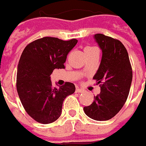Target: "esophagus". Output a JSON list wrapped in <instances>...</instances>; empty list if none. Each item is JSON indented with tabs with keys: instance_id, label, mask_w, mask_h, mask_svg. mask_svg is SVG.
<instances>
[{
	"instance_id": "obj_1",
	"label": "esophagus",
	"mask_w": 146,
	"mask_h": 146,
	"mask_svg": "<svg viewBox=\"0 0 146 146\" xmlns=\"http://www.w3.org/2000/svg\"><path fill=\"white\" fill-rule=\"evenodd\" d=\"M75 92H76V93H83V92H85V90H83V89H79V88H78V89H76Z\"/></svg>"
}]
</instances>
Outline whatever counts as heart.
<instances>
[{
  "mask_svg": "<svg viewBox=\"0 0 146 146\" xmlns=\"http://www.w3.org/2000/svg\"><path fill=\"white\" fill-rule=\"evenodd\" d=\"M94 48H93V47H87V48H85V52L89 51V50H91V49H94Z\"/></svg>",
  "mask_w": 146,
  "mask_h": 146,
  "instance_id": "obj_1",
  "label": "heart"
}]
</instances>
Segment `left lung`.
<instances>
[{
	"label": "left lung",
	"instance_id": "obj_1",
	"mask_svg": "<svg viewBox=\"0 0 146 146\" xmlns=\"http://www.w3.org/2000/svg\"><path fill=\"white\" fill-rule=\"evenodd\" d=\"M94 38L102 50L101 64L94 76L101 93L83 110L94 120L105 121L114 117L124 105L132 82V68L120 41L102 34L95 35Z\"/></svg>",
	"mask_w": 146,
	"mask_h": 146
}]
</instances>
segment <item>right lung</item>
I'll return each instance as SVG.
<instances>
[{
    "label": "right lung",
    "instance_id": "add662e5",
    "mask_svg": "<svg viewBox=\"0 0 146 146\" xmlns=\"http://www.w3.org/2000/svg\"><path fill=\"white\" fill-rule=\"evenodd\" d=\"M77 42L76 39L44 37L31 42L22 52L16 89L27 113L38 123L48 124L56 120L66 97L75 93V85L68 82L53 87L50 75L54 69L64 68L68 52Z\"/></svg>",
    "mask_w": 146,
    "mask_h": 146
}]
</instances>
